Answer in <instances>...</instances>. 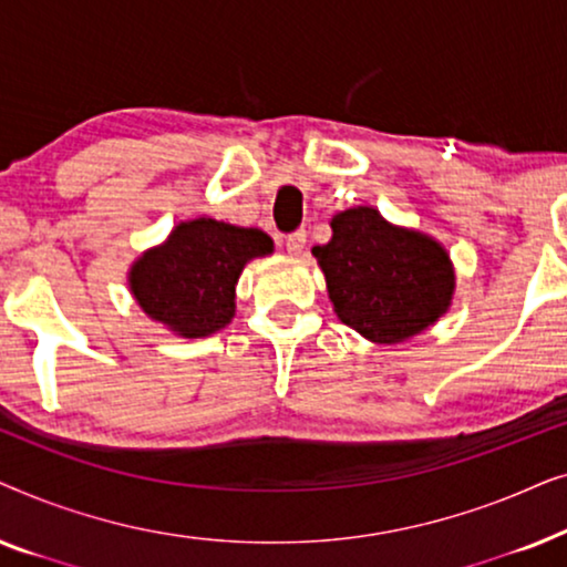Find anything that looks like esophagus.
I'll list each match as a JSON object with an SVG mask.
<instances>
[{"label": "esophagus", "mask_w": 567, "mask_h": 567, "mask_svg": "<svg viewBox=\"0 0 567 567\" xmlns=\"http://www.w3.org/2000/svg\"><path fill=\"white\" fill-rule=\"evenodd\" d=\"M305 247H307V231L305 229L293 231V235L286 237V250H289V255H293V258H299V255L305 252Z\"/></svg>", "instance_id": "obj_1"}]
</instances>
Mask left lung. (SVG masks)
<instances>
[{"mask_svg":"<svg viewBox=\"0 0 567 567\" xmlns=\"http://www.w3.org/2000/svg\"><path fill=\"white\" fill-rule=\"evenodd\" d=\"M312 247L338 320L371 343L394 346L429 330L452 307L456 276L446 247L421 229L386 221L374 206L330 219Z\"/></svg>","mask_w":567,"mask_h":567,"instance_id":"obj_1","label":"left lung"}]
</instances>
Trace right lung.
<instances>
[{
    "mask_svg": "<svg viewBox=\"0 0 567 567\" xmlns=\"http://www.w3.org/2000/svg\"><path fill=\"white\" fill-rule=\"evenodd\" d=\"M274 252L262 229L208 216L181 221L128 268V291L152 322L177 338H208L235 317L245 266Z\"/></svg>",
    "mask_w": 567,
    "mask_h": 567,
    "instance_id": "1",
    "label": "right lung"
}]
</instances>
